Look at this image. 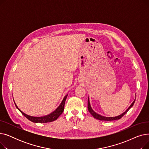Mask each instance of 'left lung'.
<instances>
[{
  "mask_svg": "<svg viewBox=\"0 0 149 149\" xmlns=\"http://www.w3.org/2000/svg\"><path fill=\"white\" fill-rule=\"evenodd\" d=\"M135 101V99L134 100V101H133L132 103L130 104V106L128 107V109H127V110L125 111L124 112H123V113H121V115H118V116H111V117H107V116H103V115H101L98 113H97V112H95L93 110L91 106V103H90V101H89V98L88 97V111L89 112L91 113V114L95 118L97 119V120H101V121H113V120H120L121 118H122V117L126 114L128 111L129 110V109L133 106V105L134 104V103Z\"/></svg>",
  "mask_w": 149,
  "mask_h": 149,
  "instance_id": "left-lung-1",
  "label": "left lung"
}]
</instances>
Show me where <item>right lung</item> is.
<instances>
[{
  "instance_id": "right-lung-1",
  "label": "right lung",
  "mask_w": 149,
  "mask_h": 149,
  "mask_svg": "<svg viewBox=\"0 0 149 149\" xmlns=\"http://www.w3.org/2000/svg\"><path fill=\"white\" fill-rule=\"evenodd\" d=\"M68 95H66L65 97L63 99L62 101L61 102L60 104L58 106V107L56 109V110L52 112L51 113L46 115L45 116H30L29 115H27L24 112H23L20 109L17 107L16 104L15 103V107L17 108L18 110L22 113L23 115H24L27 119H28L29 121H32L33 123H49L54 121L55 120H56L59 116L63 113L64 111V107H65V101L66 99L68 97Z\"/></svg>"
}]
</instances>
